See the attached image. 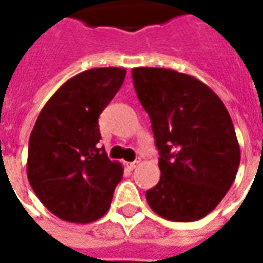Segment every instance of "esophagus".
Returning <instances> with one entry per match:
<instances>
[{
  "label": "esophagus",
  "mask_w": 263,
  "mask_h": 263,
  "mask_svg": "<svg viewBox=\"0 0 263 263\" xmlns=\"http://www.w3.org/2000/svg\"><path fill=\"white\" fill-rule=\"evenodd\" d=\"M138 165H139V162H138V160H135V162H128V163H126V167H128L129 171H134Z\"/></svg>",
  "instance_id": "34e87169"
}]
</instances>
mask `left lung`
<instances>
[{
  "label": "left lung",
  "mask_w": 263,
  "mask_h": 263,
  "mask_svg": "<svg viewBox=\"0 0 263 263\" xmlns=\"http://www.w3.org/2000/svg\"><path fill=\"white\" fill-rule=\"evenodd\" d=\"M132 80L160 156L159 183L146 192L149 207L166 220H200L237 176L241 154L231 117L220 97L192 76L135 67Z\"/></svg>",
  "instance_id": "obj_1"
}]
</instances>
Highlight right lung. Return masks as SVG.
Masks as SVG:
<instances>
[{
	"instance_id": "1",
	"label": "right lung",
	"mask_w": 263,
	"mask_h": 263,
	"mask_svg": "<svg viewBox=\"0 0 263 263\" xmlns=\"http://www.w3.org/2000/svg\"><path fill=\"white\" fill-rule=\"evenodd\" d=\"M125 69L100 67L71 77L37 117L29 138L28 180L56 217L87 224L111 205L122 166L108 159L98 117L125 79Z\"/></svg>"
}]
</instances>
